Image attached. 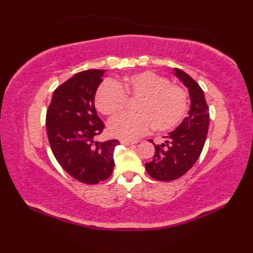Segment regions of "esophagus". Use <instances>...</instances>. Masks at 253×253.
<instances>
[{"label": "esophagus", "instance_id": "esophagus-1", "mask_svg": "<svg viewBox=\"0 0 253 253\" xmlns=\"http://www.w3.org/2000/svg\"><path fill=\"white\" fill-rule=\"evenodd\" d=\"M121 143L124 144V146H132V144L135 143V142H129V141H126V140H122Z\"/></svg>", "mask_w": 253, "mask_h": 253}]
</instances>
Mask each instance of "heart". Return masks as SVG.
<instances>
[{
    "instance_id": "heart-1",
    "label": "heart",
    "mask_w": 253,
    "mask_h": 253,
    "mask_svg": "<svg viewBox=\"0 0 253 253\" xmlns=\"http://www.w3.org/2000/svg\"><path fill=\"white\" fill-rule=\"evenodd\" d=\"M138 100L137 114H124L111 121L109 133L126 141L136 140L152 129L166 131L175 127L187 111V93L177 84L152 72L127 76L120 83L104 82L95 92L94 104L103 115L115 116Z\"/></svg>"
}]
</instances>
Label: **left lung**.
<instances>
[{
    "label": "left lung",
    "mask_w": 253,
    "mask_h": 253,
    "mask_svg": "<svg viewBox=\"0 0 253 253\" xmlns=\"http://www.w3.org/2000/svg\"><path fill=\"white\" fill-rule=\"evenodd\" d=\"M175 76L188 88L191 104L188 116L165 137V142L154 144L153 160L146 163L148 174L161 181L179 178L192 168L202 152L209 130L210 114L203 90L178 68H175Z\"/></svg>",
    "instance_id": "left-lung-1"
}]
</instances>
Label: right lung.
<instances>
[{
  "instance_id": "right-lung-1",
  "label": "right lung",
  "mask_w": 253,
  "mask_h": 253,
  "mask_svg": "<svg viewBox=\"0 0 253 253\" xmlns=\"http://www.w3.org/2000/svg\"><path fill=\"white\" fill-rule=\"evenodd\" d=\"M103 69H88L74 75L52 95L46 111V133L63 169L88 185L107 179L114 169L113 152L118 140L94 141L104 129L96 114L94 95Z\"/></svg>"
}]
</instances>
